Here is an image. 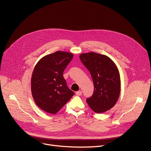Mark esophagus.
<instances>
[{
	"label": "esophagus",
	"mask_w": 151,
	"mask_h": 151,
	"mask_svg": "<svg viewBox=\"0 0 151 151\" xmlns=\"http://www.w3.org/2000/svg\"><path fill=\"white\" fill-rule=\"evenodd\" d=\"M81 94H82V91H78L76 92V95L78 96H80Z\"/></svg>",
	"instance_id": "34e87169"
}]
</instances>
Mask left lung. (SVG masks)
Masks as SVG:
<instances>
[{
  "instance_id": "obj_1",
  "label": "left lung",
  "mask_w": 151,
  "mask_h": 151,
  "mask_svg": "<svg viewBox=\"0 0 151 151\" xmlns=\"http://www.w3.org/2000/svg\"><path fill=\"white\" fill-rule=\"evenodd\" d=\"M80 58L91 75L94 90L86 101L97 113L111 109L121 92V79L115 63L107 55L94 52L81 54Z\"/></svg>"
}]
</instances>
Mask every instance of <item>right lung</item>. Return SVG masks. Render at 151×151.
<instances>
[{
  "mask_svg": "<svg viewBox=\"0 0 151 151\" xmlns=\"http://www.w3.org/2000/svg\"><path fill=\"white\" fill-rule=\"evenodd\" d=\"M73 57L72 53L58 51L43 57L34 67L32 94L37 105L46 113L56 114L75 94L63 76Z\"/></svg>",
  "mask_w": 151,
  "mask_h": 151,
  "instance_id": "add662e5",
  "label": "right lung"
}]
</instances>
